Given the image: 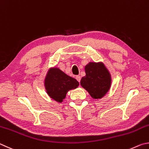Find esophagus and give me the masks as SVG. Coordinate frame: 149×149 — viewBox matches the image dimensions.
<instances>
[{
	"label": "esophagus",
	"mask_w": 149,
	"mask_h": 149,
	"mask_svg": "<svg viewBox=\"0 0 149 149\" xmlns=\"http://www.w3.org/2000/svg\"><path fill=\"white\" fill-rule=\"evenodd\" d=\"M80 79H81V78H80L79 75H77V76H76V79L77 80L78 82H80Z\"/></svg>",
	"instance_id": "1"
}]
</instances>
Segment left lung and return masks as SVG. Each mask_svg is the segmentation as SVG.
Instances as JSON below:
<instances>
[{"label":"left lung","mask_w":149,"mask_h":149,"mask_svg":"<svg viewBox=\"0 0 149 149\" xmlns=\"http://www.w3.org/2000/svg\"><path fill=\"white\" fill-rule=\"evenodd\" d=\"M86 76L80 80V85L93 99H101L111 86V75L102 62H89L85 66Z\"/></svg>","instance_id":"8db88e82"}]
</instances>
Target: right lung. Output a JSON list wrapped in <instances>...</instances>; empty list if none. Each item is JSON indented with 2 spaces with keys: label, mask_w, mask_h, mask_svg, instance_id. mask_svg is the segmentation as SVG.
<instances>
[{
  "label": "right lung",
  "mask_w": 149,
  "mask_h": 149,
  "mask_svg": "<svg viewBox=\"0 0 149 149\" xmlns=\"http://www.w3.org/2000/svg\"><path fill=\"white\" fill-rule=\"evenodd\" d=\"M47 94L52 100L62 103L69 90L76 89L79 86L77 80L65 74L58 67H51L44 80Z\"/></svg>",
  "instance_id": "add662e5"
}]
</instances>
